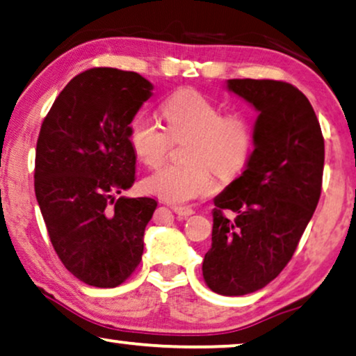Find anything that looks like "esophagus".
<instances>
[{"label": "esophagus", "mask_w": 356, "mask_h": 356, "mask_svg": "<svg viewBox=\"0 0 356 356\" xmlns=\"http://www.w3.org/2000/svg\"><path fill=\"white\" fill-rule=\"evenodd\" d=\"M172 210L177 213V215H181V216H191V215H193V208H191V207H181V205H175V207H172Z\"/></svg>", "instance_id": "34e87169"}]
</instances>
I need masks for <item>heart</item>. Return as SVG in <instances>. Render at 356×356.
Segmentation results:
<instances>
[{"label":"heart","instance_id":"b5f03b06","mask_svg":"<svg viewBox=\"0 0 356 356\" xmlns=\"http://www.w3.org/2000/svg\"><path fill=\"white\" fill-rule=\"evenodd\" d=\"M165 129L145 113L129 123V141L141 163L149 168L168 156L172 140L191 136L187 164H164L143 181L145 191L170 203H187L210 195L215 181L238 175L254 148V129L243 113H225L220 104L193 91L179 89L161 104Z\"/></svg>","mask_w":356,"mask_h":356}]
</instances>
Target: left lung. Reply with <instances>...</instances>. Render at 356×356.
<instances>
[{
	"instance_id": "obj_1",
	"label": "left lung",
	"mask_w": 356,
	"mask_h": 356,
	"mask_svg": "<svg viewBox=\"0 0 356 356\" xmlns=\"http://www.w3.org/2000/svg\"><path fill=\"white\" fill-rule=\"evenodd\" d=\"M259 111L254 151L241 177L215 198L203 280L243 296L268 285L290 262L322 188L324 136L300 89L273 79H227Z\"/></svg>"
}]
</instances>
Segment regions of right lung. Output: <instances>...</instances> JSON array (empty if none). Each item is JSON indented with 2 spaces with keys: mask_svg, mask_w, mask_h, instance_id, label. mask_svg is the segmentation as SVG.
Instances as JSON below:
<instances>
[{
  "mask_svg": "<svg viewBox=\"0 0 356 356\" xmlns=\"http://www.w3.org/2000/svg\"><path fill=\"white\" fill-rule=\"evenodd\" d=\"M151 91L135 71L91 68L66 84L42 122L35 197L56 255L86 285H122L141 260L158 203L115 195L136 179L129 123Z\"/></svg>",
  "mask_w": 356,
  "mask_h": 356,
  "instance_id": "1",
  "label": "right lung"
}]
</instances>
